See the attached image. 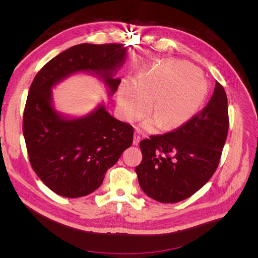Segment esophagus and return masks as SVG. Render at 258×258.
<instances>
[{
	"label": "esophagus",
	"instance_id": "esophagus-1",
	"mask_svg": "<svg viewBox=\"0 0 258 258\" xmlns=\"http://www.w3.org/2000/svg\"><path fill=\"white\" fill-rule=\"evenodd\" d=\"M141 135H142V130L137 128L135 131V137H134V144L138 145L140 143V140H141Z\"/></svg>",
	"mask_w": 258,
	"mask_h": 258
}]
</instances>
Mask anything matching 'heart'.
<instances>
[{
  "instance_id": "1",
  "label": "heart",
  "mask_w": 258,
  "mask_h": 258,
  "mask_svg": "<svg viewBox=\"0 0 258 258\" xmlns=\"http://www.w3.org/2000/svg\"><path fill=\"white\" fill-rule=\"evenodd\" d=\"M191 66L168 62L147 70L137 82L124 81L118 90V107L128 121L141 118L151 107L154 118L146 128L159 126L172 130L182 126L196 114L206 98V86Z\"/></svg>"
}]
</instances>
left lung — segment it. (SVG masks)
Wrapping results in <instances>:
<instances>
[{"label":"left lung","instance_id":"obj_1","mask_svg":"<svg viewBox=\"0 0 258 258\" xmlns=\"http://www.w3.org/2000/svg\"><path fill=\"white\" fill-rule=\"evenodd\" d=\"M228 128L227 96L216 82L202 111L168 134L140 142L142 161L136 172L142 190L162 204L192 196L216 171Z\"/></svg>","mask_w":258,"mask_h":258}]
</instances>
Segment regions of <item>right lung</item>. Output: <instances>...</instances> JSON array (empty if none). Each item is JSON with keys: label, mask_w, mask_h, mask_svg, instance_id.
Masks as SVG:
<instances>
[{"label": "right lung", "mask_w": 258, "mask_h": 258, "mask_svg": "<svg viewBox=\"0 0 258 258\" xmlns=\"http://www.w3.org/2000/svg\"><path fill=\"white\" fill-rule=\"evenodd\" d=\"M121 44H80L59 53L35 75L23 111L22 132L31 167L53 192L67 198L89 195L134 141V127L108 114L103 105L82 118L67 119L51 105V88L68 75L101 74L114 93L113 73L126 57Z\"/></svg>", "instance_id": "right-lung-1"}]
</instances>
